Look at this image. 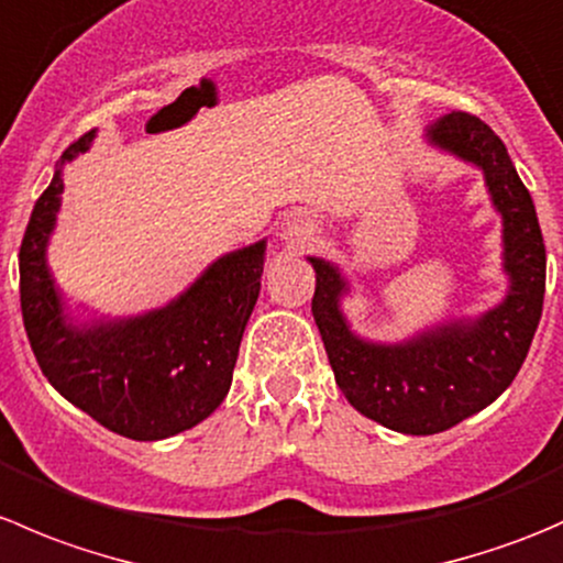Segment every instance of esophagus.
I'll return each mask as SVG.
<instances>
[{
  "instance_id": "obj_1",
  "label": "esophagus",
  "mask_w": 563,
  "mask_h": 563,
  "mask_svg": "<svg viewBox=\"0 0 563 563\" xmlns=\"http://www.w3.org/2000/svg\"><path fill=\"white\" fill-rule=\"evenodd\" d=\"M316 234V223L302 212H294L291 218L283 223V242H286L288 250H305L310 245Z\"/></svg>"
}]
</instances>
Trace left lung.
Listing matches in <instances>:
<instances>
[{
  "label": "left lung",
  "instance_id": "obj_1",
  "mask_svg": "<svg viewBox=\"0 0 563 563\" xmlns=\"http://www.w3.org/2000/svg\"><path fill=\"white\" fill-rule=\"evenodd\" d=\"M433 150L476 166L501 214L507 294L474 318H450L397 343L351 329L343 297L351 286L338 264L308 255L316 269L313 318L334 382L373 422L406 435H433L490 406L518 376L544 302V242L537 209L504 141L471 113L452 111L424 130Z\"/></svg>",
  "mask_w": 563,
  "mask_h": 563
}]
</instances>
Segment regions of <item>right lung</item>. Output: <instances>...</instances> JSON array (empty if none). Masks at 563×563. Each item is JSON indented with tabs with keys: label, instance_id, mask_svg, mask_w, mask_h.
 <instances>
[{
	"label": "right lung",
	"instance_id": "right-lung-1",
	"mask_svg": "<svg viewBox=\"0 0 563 563\" xmlns=\"http://www.w3.org/2000/svg\"><path fill=\"white\" fill-rule=\"evenodd\" d=\"M81 135L56 163L32 209L19 253L21 313L48 384L113 433L172 439L225 400L242 332L264 275L266 240L214 258L179 297L139 316H76L48 269V240L65 190V163L89 152ZM87 313V310H84Z\"/></svg>",
	"mask_w": 563,
	"mask_h": 563
}]
</instances>
